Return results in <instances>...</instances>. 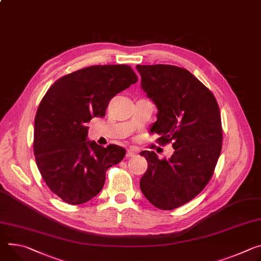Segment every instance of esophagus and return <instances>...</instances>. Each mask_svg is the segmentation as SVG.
<instances>
[{"mask_svg": "<svg viewBox=\"0 0 261 261\" xmlns=\"http://www.w3.org/2000/svg\"><path fill=\"white\" fill-rule=\"evenodd\" d=\"M136 155V151L134 150V149H129L128 151H127V157L129 158V157H134Z\"/></svg>", "mask_w": 261, "mask_h": 261, "instance_id": "esophagus-1", "label": "esophagus"}]
</instances>
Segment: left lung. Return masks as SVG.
Returning a JSON list of instances; mask_svg holds the SVG:
<instances>
[{
    "label": "left lung",
    "instance_id": "8db88e82",
    "mask_svg": "<svg viewBox=\"0 0 261 261\" xmlns=\"http://www.w3.org/2000/svg\"><path fill=\"white\" fill-rule=\"evenodd\" d=\"M141 88L157 107L151 131L159 144L173 141L174 154L160 160L143 151L148 170L139 181L151 204L172 210L193 200L209 182L222 150L220 108L212 92L185 68L136 65Z\"/></svg>",
    "mask_w": 261,
    "mask_h": 261
}]
</instances>
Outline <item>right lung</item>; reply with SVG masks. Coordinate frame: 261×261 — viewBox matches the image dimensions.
<instances>
[{"label":"right lung","mask_w":261,"mask_h":261,"mask_svg":"<svg viewBox=\"0 0 261 261\" xmlns=\"http://www.w3.org/2000/svg\"><path fill=\"white\" fill-rule=\"evenodd\" d=\"M136 82L129 65H92L61 77L42 98L34 122L35 160L46 185L67 204L96 197L107 169L125 157L121 147L88 140L86 123L105 116L115 94Z\"/></svg>","instance_id":"1"}]
</instances>
